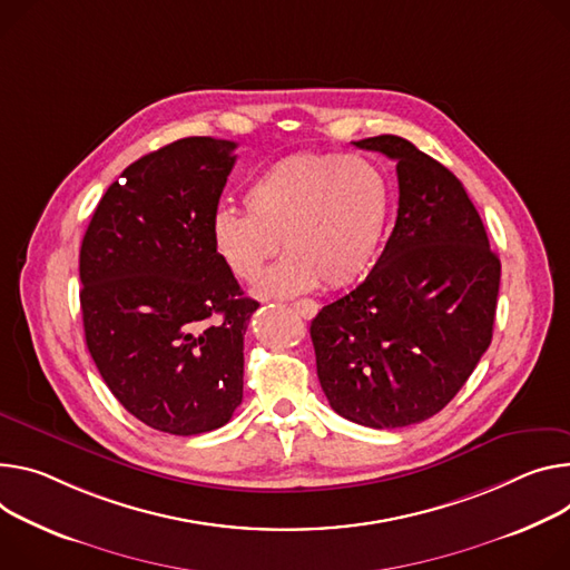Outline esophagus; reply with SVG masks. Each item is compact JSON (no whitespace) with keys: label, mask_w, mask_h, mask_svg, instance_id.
Segmentation results:
<instances>
[{"label":"esophagus","mask_w":570,"mask_h":570,"mask_svg":"<svg viewBox=\"0 0 570 570\" xmlns=\"http://www.w3.org/2000/svg\"><path fill=\"white\" fill-rule=\"evenodd\" d=\"M295 312L302 316V318H314L318 314V304L314 299H299V302H293L291 304Z\"/></svg>","instance_id":"obj_1"}]
</instances>
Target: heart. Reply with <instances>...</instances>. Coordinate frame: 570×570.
I'll return each mask as SVG.
<instances>
[{
  "label": "heart",
  "mask_w": 570,
  "mask_h": 570,
  "mask_svg": "<svg viewBox=\"0 0 570 570\" xmlns=\"http://www.w3.org/2000/svg\"><path fill=\"white\" fill-rule=\"evenodd\" d=\"M245 209L214 216L216 254L234 277L256 282L284 238L288 254L258 295L291 297L321 282L350 286L373 266L389 227L391 188L364 157L293 154L247 186Z\"/></svg>",
  "instance_id": "1"
}]
</instances>
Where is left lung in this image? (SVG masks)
<instances>
[{"label":"left lung","instance_id":"1","mask_svg":"<svg viewBox=\"0 0 570 570\" xmlns=\"http://www.w3.org/2000/svg\"><path fill=\"white\" fill-rule=\"evenodd\" d=\"M393 159L397 220L371 275L312 321L338 416L393 430L439 413L491 345L500 258L463 184L400 136L354 142Z\"/></svg>","mask_w":570,"mask_h":570}]
</instances>
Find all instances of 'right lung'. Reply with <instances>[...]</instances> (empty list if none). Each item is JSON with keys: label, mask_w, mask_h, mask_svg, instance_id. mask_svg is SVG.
<instances>
[{"label": "right lung", "mask_w": 570, "mask_h": 570, "mask_svg": "<svg viewBox=\"0 0 570 570\" xmlns=\"http://www.w3.org/2000/svg\"><path fill=\"white\" fill-rule=\"evenodd\" d=\"M234 149L193 136L145 154L99 199L79 252L101 380L131 416L175 436L223 428L243 400V336L258 304L212 240Z\"/></svg>", "instance_id": "obj_1"}]
</instances>
